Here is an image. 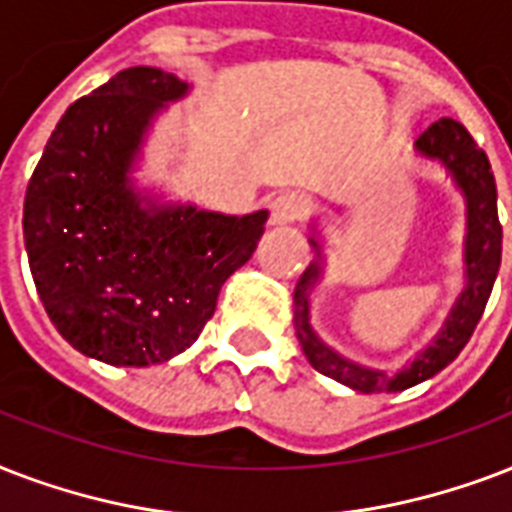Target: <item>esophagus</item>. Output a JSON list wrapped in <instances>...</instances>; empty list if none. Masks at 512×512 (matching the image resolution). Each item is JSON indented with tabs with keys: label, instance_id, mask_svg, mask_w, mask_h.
<instances>
[{
	"label": "esophagus",
	"instance_id": "esophagus-1",
	"mask_svg": "<svg viewBox=\"0 0 512 512\" xmlns=\"http://www.w3.org/2000/svg\"><path fill=\"white\" fill-rule=\"evenodd\" d=\"M310 208V202L304 194L288 192L280 194L275 200L269 202V224L272 227H285V224H293V221H299L304 213Z\"/></svg>",
	"mask_w": 512,
	"mask_h": 512
}]
</instances>
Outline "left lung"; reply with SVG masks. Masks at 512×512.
I'll return each mask as SVG.
<instances>
[{"mask_svg":"<svg viewBox=\"0 0 512 512\" xmlns=\"http://www.w3.org/2000/svg\"><path fill=\"white\" fill-rule=\"evenodd\" d=\"M417 152L438 160L449 170L454 184L462 189L467 205V237H465V291L459 293L457 304L451 307V315L443 323L441 334L435 336L427 350L414 358V363L400 368L398 374H384L376 368H366L342 358L339 352L331 350L326 342L310 326V291L318 283L320 261L304 269V275L293 291V326L301 350L307 355L315 371L331 376L336 382L347 384L358 392H400L425 382L430 376L449 366L457 358L462 347L470 342L478 320H481L486 301L491 296L494 280L499 272L502 259V224L497 216V184L491 173L489 157L478 149L473 136L467 133L462 122L443 117L433 122L430 128L417 138ZM312 248L318 251V240L312 237Z\"/></svg>","mask_w":512,"mask_h":512,"instance_id":"1","label":"left lung"}]
</instances>
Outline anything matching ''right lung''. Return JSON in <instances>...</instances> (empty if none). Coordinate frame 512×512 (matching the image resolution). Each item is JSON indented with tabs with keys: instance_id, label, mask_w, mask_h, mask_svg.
I'll use <instances>...</instances> for the list:
<instances>
[{
	"instance_id": "1",
	"label": "right lung",
	"mask_w": 512,
	"mask_h": 512,
	"mask_svg": "<svg viewBox=\"0 0 512 512\" xmlns=\"http://www.w3.org/2000/svg\"><path fill=\"white\" fill-rule=\"evenodd\" d=\"M189 85L133 66L66 109L26 189L23 240L58 334L109 366L165 363L200 336L269 213L160 205L130 170L154 114Z\"/></svg>"
}]
</instances>
